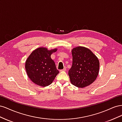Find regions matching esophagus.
<instances>
[{
	"mask_svg": "<svg viewBox=\"0 0 122 122\" xmlns=\"http://www.w3.org/2000/svg\"><path fill=\"white\" fill-rule=\"evenodd\" d=\"M66 71V67H65L63 69L60 70V71Z\"/></svg>",
	"mask_w": 122,
	"mask_h": 122,
	"instance_id": "obj_1",
	"label": "esophagus"
}]
</instances>
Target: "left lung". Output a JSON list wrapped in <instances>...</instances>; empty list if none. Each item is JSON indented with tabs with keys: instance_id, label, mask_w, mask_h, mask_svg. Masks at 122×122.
<instances>
[{
	"instance_id": "left-lung-1",
	"label": "left lung",
	"mask_w": 122,
	"mask_h": 122,
	"mask_svg": "<svg viewBox=\"0 0 122 122\" xmlns=\"http://www.w3.org/2000/svg\"><path fill=\"white\" fill-rule=\"evenodd\" d=\"M72 54V66L68 72L71 83L79 88L89 86L98 75V58L90 49L84 47L74 48Z\"/></svg>"
}]
</instances>
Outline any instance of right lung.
Masks as SVG:
<instances>
[{
	"label": "right lung",
	"mask_w": 122,
	"mask_h": 122,
	"mask_svg": "<svg viewBox=\"0 0 122 122\" xmlns=\"http://www.w3.org/2000/svg\"><path fill=\"white\" fill-rule=\"evenodd\" d=\"M56 50L39 48L29 55L25 62V69L33 82L43 87L52 83L59 73L54 61L51 58V55Z\"/></svg>",
	"instance_id": "1"
}]
</instances>
